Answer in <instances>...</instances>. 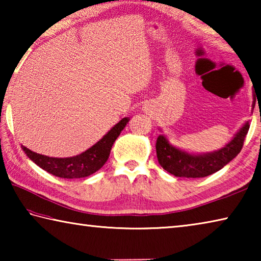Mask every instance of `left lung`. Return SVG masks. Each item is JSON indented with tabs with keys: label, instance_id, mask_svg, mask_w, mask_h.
<instances>
[{
	"label": "left lung",
	"instance_id": "8db88e82",
	"mask_svg": "<svg viewBox=\"0 0 261 261\" xmlns=\"http://www.w3.org/2000/svg\"><path fill=\"white\" fill-rule=\"evenodd\" d=\"M249 127V123H246L237 132L230 143L227 144L223 148L214 153L202 154V155H193V154L179 151L168 143L166 137L159 136L155 146L159 163L168 173L177 177H206L222 169L227 163L237 156L244 145V139Z\"/></svg>",
	"mask_w": 261,
	"mask_h": 261
}]
</instances>
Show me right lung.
<instances>
[{
  "label": "right lung",
  "mask_w": 261,
  "mask_h": 261,
  "mask_svg": "<svg viewBox=\"0 0 261 261\" xmlns=\"http://www.w3.org/2000/svg\"><path fill=\"white\" fill-rule=\"evenodd\" d=\"M129 118L125 117L115 125L107 135L103 136L98 143L93 145L79 155L72 158H49L34 153L21 145V148L35 165L43 170L61 178H81L87 177L98 171L108 160L113 144L121 131L124 129Z\"/></svg>",
  "instance_id": "obj_1"
}]
</instances>
